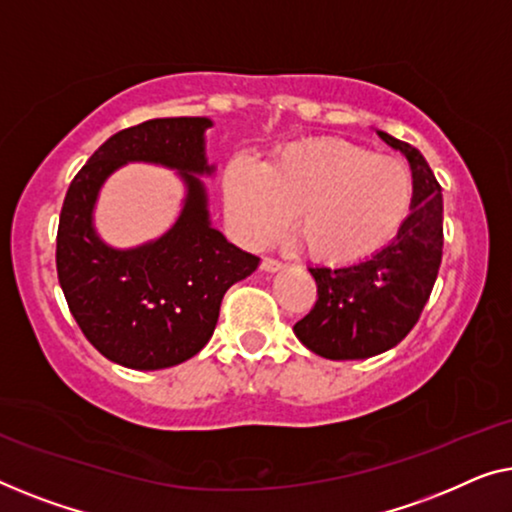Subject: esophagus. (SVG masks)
I'll return each mask as SVG.
<instances>
[{
    "label": "esophagus",
    "mask_w": 512,
    "mask_h": 512,
    "mask_svg": "<svg viewBox=\"0 0 512 512\" xmlns=\"http://www.w3.org/2000/svg\"><path fill=\"white\" fill-rule=\"evenodd\" d=\"M262 269L264 271H280V269H285V264L280 262V259H273V257H264L262 259Z\"/></svg>",
    "instance_id": "obj_1"
}]
</instances>
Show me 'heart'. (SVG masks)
<instances>
[{
	"mask_svg": "<svg viewBox=\"0 0 512 512\" xmlns=\"http://www.w3.org/2000/svg\"><path fill=\"white\" fill-rule=\"evenodd\" d=\"M227 220L248 246L294 234L315 262L350 266L390 246L415 204V176L397 157L345 139L280 146L257 167L234 157L222 174Z\"/></svg>",
	"mask_w": 512,
	"mask_h": 512,
	"instance_id": "b5f03b06",
	"label": "heart"
}]
</instances>
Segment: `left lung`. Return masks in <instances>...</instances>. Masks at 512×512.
<instances>
[{
  "label": "left lung",
  "mask_w": 512,
  "mask_h": 512,
  "mask_svg": "<svg viewBox=\"0 0 512 512\" xmlns=\"http://www.w3.org/2000/svg\"><path fill=\"white\" fill-rule=\"evenodd\" d=\"M415 176L413 213L390 246L350 266H311L318 301L294 334L327 359H366L394 348L420 320L443 257V194L417 148L387 132Z\"/></svg>",
  "instance_id": "1"
}]
</instances>
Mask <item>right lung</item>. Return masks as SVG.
<instances>
[{"mask_svg": "<svg viewBox=\"0 0 512 512\" xmlns=\"http://www.w3.org/2000/svg\"><path fill=\"white\" fill-rule=\"evenodd\" d=\"M208 118H155L113 134L71 181L57 227V278L85 338L127 369H169L211 341L225 292L257 269L259 257L229 243L208 220L197 174H213L204 150ZM127 161L176 168L184 211L160 240L139 249L106 247L91 225L96 194Z\"/></svg>", "mask_w": 512, "mask_h": 512, "instance_id": "obj_1", "label": "right lung"}]
</instances>
